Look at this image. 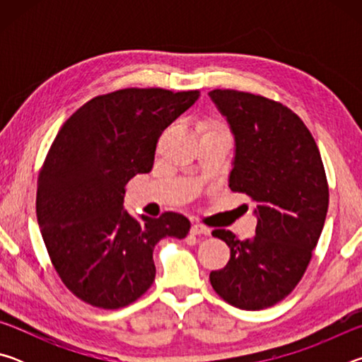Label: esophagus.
Returning <instances> with one entry per match:
<instances>
[{"mask_svg":"<svg viewBox=\"0 0 362 362\" xmlns=\"http://www.w3.org/2000/svg\"><path fill=\"white\" fill-rule=\"evenodd\" d=\"M189 233L194 236H209L211 235V230L207 228L204 225H199V223H193L192 228H189Z\"/></svg>","mask_w":362,"mask_h":362,"instance_id":"obj_1","label":"esophagus"}]
</instances>
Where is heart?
Returning <instances> with one entry per match:
<instances>
[{
    "instance_id": "1",
    "label": "heart",
    "mask_w": 362,
    "mask_h": 362,
    "mask_svg": "<svg viewBox=\"0 0 362 362\" xmlns=\"http://www.w3.org/2000/svg\"><path fill=\"white\" fill-rule=\"evenodd\" d=\"M199 129L203 132H211V131H225L223 126L220 124L217 121H212V119H204L199 122Z\"/></svg>"
}]
</instances>
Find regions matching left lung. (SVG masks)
<instances>
[{
	"label": "left lung",
	"instance_id": "8db88e82",
	"mask_svg": "<svg viewBox=\"0 0 362 362\" xmlns=\"http://www.w3.org/2000/svg\"><path fill=\"white\" fill-rule=\"evenodd\" d=\"M209 95L235 136L231 192L257 203L252 240L212 231L230 247V260L209 279L225 302L262 310L289 296L313 257L329 207L326 170L313 136L291 108L233 89Z\"/></svg>",
	"mask_w": 362,
	"mask_h": 362
}]
</instances>
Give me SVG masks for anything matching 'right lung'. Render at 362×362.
<instances>
[{
  "label": "right lung",
  "mask_w": 362,
  "mask_h": 362,
  "mask_svg": "<svg viewBox=\"0 0 362 362\" xmlns=\"http://www.w3.org/2000/svg\"><path fill=\"white\" fill-rule=\"evenodd\" d=\"M199 90L119 89L97 95L60 127L38 175L36 217L62 283L83 302L118 310L150 289L159 240H182L175 212L134 218L122 207L134 175L150 173L158 139Z\"/></svg>",
  "instance_id": "1"
}]
</instances>
